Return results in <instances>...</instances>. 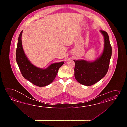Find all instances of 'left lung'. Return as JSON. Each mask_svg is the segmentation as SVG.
Instances as JSON below:
<instances>
[{"label": "left lung", "mask_w": 127, "mask_h": 127, "mask_svg": "<svg viewBox=\"0 0 127 127\" xmlns=\"http://www.w3.org/2000/svg\"><path fill=\"white\" fill-rule=\"evenodd\" d=\"M104 37V45L102 54L94 61L85 60H74L75 63L74 76L76 80L84 85L91 86L106 75L108 70L112 55V47L109 37L104 30H100Z\"/></svg>", "instance_id": "8db88e82"}]
</instances>
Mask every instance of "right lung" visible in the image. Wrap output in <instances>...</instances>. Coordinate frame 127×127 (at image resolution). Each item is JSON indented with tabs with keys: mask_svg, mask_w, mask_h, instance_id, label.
<instances>
[{
	"mask_svg": "<svg viewBox=\"0 0 127 127\" xmlns=\"http://www.w3.org/2000/svg\"><path fill=\"white\" fill-rule=\"evenodd\" d=\"M22 30L18 38L16 51V60L24 78L36 86L44 87L51 84L55 78L60 67L64 62L54 63L45 69L37 67L30 62L23 49Z\"/></svg>",
	"mask_w": 127,
	"mask_h": 127,
	"instance_id": "right-lung-1",
	"label": "right lung"
}]
</instances>
